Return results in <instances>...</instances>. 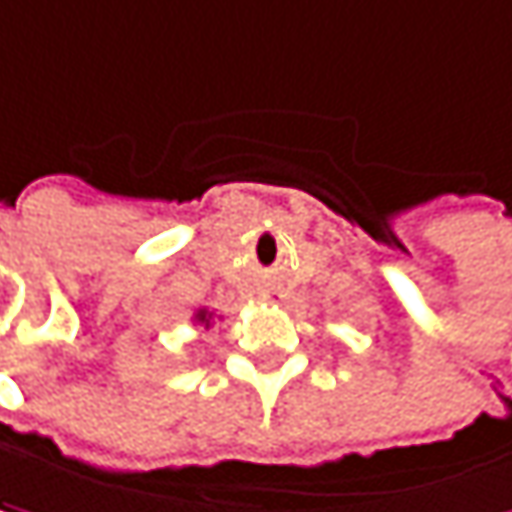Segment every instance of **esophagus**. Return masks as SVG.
I'll return each instance as SVG.
<instances>
[{"label":"esophagus","instance_id":"1","mask_svg":"<svg viewBox=\"0 0 512 512\" xmlns=\"http://www.w3.org/2000/svg\"><path fill=\"white\" fill-rule=\"evenodd\" d=\"M274 298H277V295H274L271 289H262V301H274Z\"/></svg>","mask_w":512,"mask_h":512}]
</instances>
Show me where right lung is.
Here are the masks:
<instances>
[{
    "label": "right lung",
    "instance_id": "1",
    "mask_svg": "<svg viewBox=\"0 0 512 512\" xmlns=\"http://www.w3.org/2000/svg\"><path fill=\"white\" fill-rule=\"evenodd\" d=\"M214 319H220V316H217V313H211L208 307H199V310L193 313V325H199V328H205V331L214 325Z\"/></svg>",
    "mask_w": 512,
    "mask_h": 512
}]
</instances>
